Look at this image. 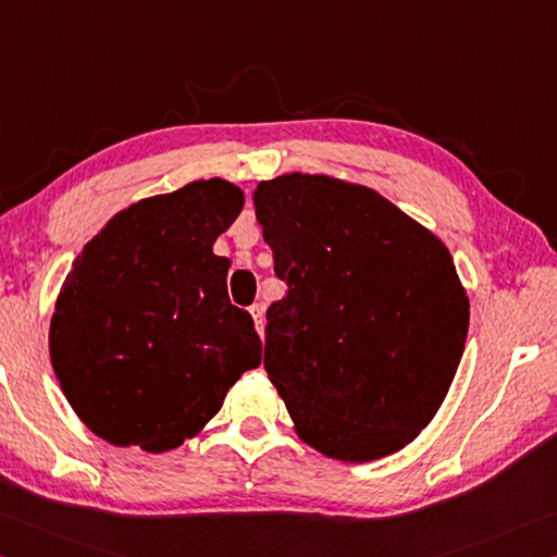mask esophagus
<instances>
[{
	"instance_id": "obj_1",
	"label": "esophagus",
	"mask_w": 557,
	"mask_h": 557,
	"mask_svg": "<svg viewBox=\"0 0 557 557\" xmlns=\"http://www.w3.org/2000/svg\"><path fill=\"white\" fill-rule=\"evenodd\" d=\"M249 313H251V318H253V323H257L259 337H263V325H267V320H263V306H261V304H253V306L249 308Z\"/></svg>"
}]
</instances>
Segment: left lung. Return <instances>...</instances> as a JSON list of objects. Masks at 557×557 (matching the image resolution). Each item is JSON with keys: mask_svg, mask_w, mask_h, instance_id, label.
<instances>
[{"mask_svg": "<svg viewBox=\"0 0 557 557\" xmlns=\"http://www.w3.org/2000/svg\"><path fill=\"white\" fill-rule=\"evenodd\" d=\"M253 212L286 296L267 313L263 369L296 435L372 462L416 441L460 364L470 298L441 237L367 185L284 173Z\"/></svg>", "mask_w": 557, "mask_h": 557, "instance_id": "obj_1", "label": "left lung"}]
</instances>
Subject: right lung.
Returning <instances> with one entry per match:
<instances>
[{"label": "right lung", "instance_id": "add662e5", "mask_svg": "<svg viewBox=\"0 0 557 557\" xmlns=\"http://www.w3.org/2000/svg\"><path fill=\"white\" fill-rule=\"evenodd\" d=\"M244 208L224 178L132 202L85 244L55 298L48 352L67 404L116 447L165 453L218 416L261 362L214 239Z\"/></svg>", "mask_w": 557, "mask_h": 557}]
</instances>
